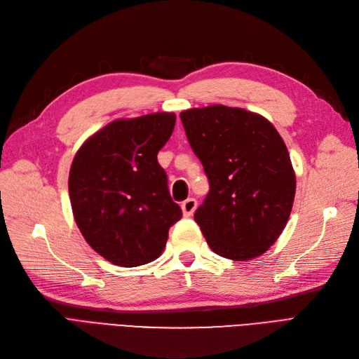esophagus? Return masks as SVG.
Segmentation results:
<instances>
[{"label":"esophagus","instance_id":"1","mask_svg":"<svg viewBox=\"0 0 359 359\" xmlns=\"http://www.w3.org/2000/svg\"><path fill=\"white\" fill-rule=\"evenodd\" d=\"M196 208H198V202L194 201L193 198H190V199H187V201H184L182 203H181V210H182V215L184 217H191L193 215V212L196 211Z\"/></svg>","mask_w":359,"mask_h":359}]
</instances>
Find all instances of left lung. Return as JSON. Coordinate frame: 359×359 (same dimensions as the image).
<instances>
[{
  "label": "left lung",
  "instance_id": "left-lung-1",
  "mask_svg": "<svg viewBox=\"0 0 359 359\" xmlns=\"http://www.w3.org/2000/svg\"><path fill=\"white\" fill-rule=\"evenodd\" d=\"M180 116L210 180L194 212L206 243L236 262L262 256L283 232L295 199L285 140L265 116L241 107L211 104Z\"/></svg>",
  "mask_w": 359,
  "mask_h": 359
}]
</instances>
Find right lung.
<instances>
[{
	"label": "right lung",
	"mask_w": 359,
	"mask_h": 359,
	"mask_svg": "<svg viewBox=\"0 0 359 359\" xmlns=\"http://www.w3.org/2000/svg\"><path fill=\"white\" fill-rule=\"evenodd\" d=\"M175 121L173 112L115 119L86 139L72 161L74 222L94 252L114 265L153 262L181 219L157 161Z\"/></svg>",
	"instance_id": "right-lung-1"
}]
</instances>
